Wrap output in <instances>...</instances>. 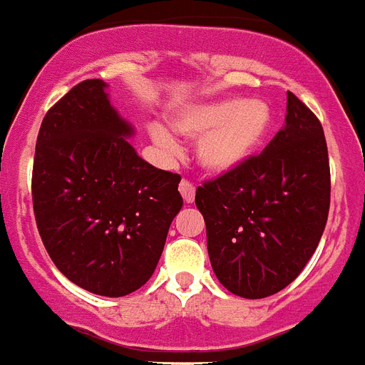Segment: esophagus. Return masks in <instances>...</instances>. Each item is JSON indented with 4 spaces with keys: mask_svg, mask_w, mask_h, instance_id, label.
Masks as SVG:
<instances>
[{
    "mask_svg": "<svg viewBox=\"0 0 365 365\" xmlns=\"http://www.w3.org/2000/svg\"><path fill=\"white\" fill-rule=\"evenodd\" d=\"M180 192H182L183 200L187 202V204H192L195 202V185L187 180H182L180 182Z\"/></svg>",
    "mask_w": 365,
    "mask_h": 365,
    "instance_id": "34e87169",
    "label": "esophagus"
}]
</instances>
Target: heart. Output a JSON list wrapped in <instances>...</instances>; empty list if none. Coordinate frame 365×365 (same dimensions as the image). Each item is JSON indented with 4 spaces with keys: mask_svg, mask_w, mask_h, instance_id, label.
Wrapping results in <instances>:
<instances>
[{
    "mask_svg": "<svg viewBox=\"0 0 365 365\" xmlns=\"http://www.w3.org/2000/svg\"><path fill=\"white\" fill-rule=\"evenodd\" d=\"M170 125L178 135L198 140L197 163L204 173L225 176L258 154L272 128V109L263 100L225 98L178 109ZM150 137L167 158L180 154L178 140L165 125H150Z\"/></svg>",
    "mask_w": 365,
    "mask_h": 365,
    "instance_id": "obj_1",
    "label": "heart"
}]
</instances>
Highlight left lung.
I'll return each instance as SVG.
<instances>
[{"mask_svg":"<svg viewBox=\"0 0 365 365\" xmlns=\"http://www.w3.org/2000/svg\"><path fill=\"white\" fill-rule=\"evenodd\" d=\"M219 282L243 299L289 286L314 256L330 207L329 150L317 116L287 93L286 124L259 155L197 189Z\"/></svg>","mask_w":365,"mask_h":365,"instance_id":"1","label":"left lung"}]
</instances>
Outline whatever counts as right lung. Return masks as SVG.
Masks as SVG:
<instances>
[{
    "label": "right lung",
    "instance_id": "1",
    "mask_svg": "<svg viewBox=\"0 0 365 365\" xmlns=\"http://www.w3.org/2000/svg\"><path fill=\"white\" fill-rule=\"evenodd\" d=\"M87 79L46 113L33 163V210L55 267L94 295L145 286L183 200L182 178L139 158L135 130Z\"/></svg>",
    "mask_w": 365,
    "mask_h": 365
}]
</instances>
